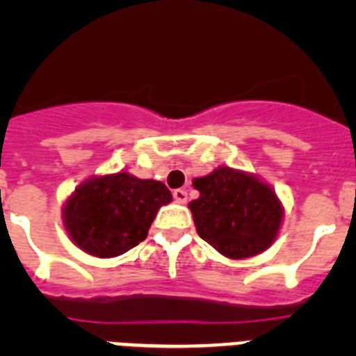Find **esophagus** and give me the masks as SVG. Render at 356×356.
<instances>
[{
  "label": "esophagus",
  "mask_w": 356,
  "mask_h": 356,
  "mask_svg": "<svg viewBox=\"0 0 356 356\" xmlns=\"http://www.w3.org/2000/svg\"><path fill=\"white\" fill-rule=\"evenodd\" d=\"M172 196H175L176 203H180V205L187 203V191H185V188H176L175 193H172Z\"/></svg>",
  "instance_id": "esophagus-1"
}]
</instances>
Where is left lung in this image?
Masks as SVG:
<instances>
[{"mask_svg": "<svg viewBox=\"0 0 356 356\" xmlns=\"http://www.w3.org/2000/svg\"><path fill=\"white\" fill-rule=\"evenodd\" d=\"M193 187L200 191V197L188 203L197 235L222 257H257L278 238L285 209L260 176L219 165L194 178Z\"/></svg>", "mask_w": 356, "mask_h": 356, "instance_id": "obj_1", "label": "left lung"}]
</instances>
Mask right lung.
<instances>
[{
    "label": "right lung",
    "mask_w": 356,
    "mask_h": 356,
    "mask_svg": "<svg viewBox=\"0 0 356 356\" xmlns=\"http://www.w3.org/2000/svg\"><path fill=\"white\" fill-rule=\"evenodd\" d=\"M171 201L162 181L140 180L122 169L81 181L65 197L62 222L83 253L114 259L146 238L160 207Z\"/></svg>",
    "instance_id": "add662e5"
}]
</instances>
